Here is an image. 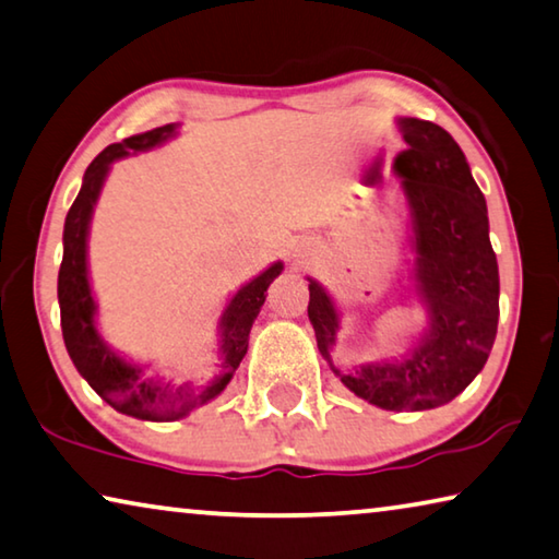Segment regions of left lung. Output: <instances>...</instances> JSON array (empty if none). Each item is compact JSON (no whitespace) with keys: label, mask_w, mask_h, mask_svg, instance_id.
I'll list each match as a JSON object with an SVG mask.
<instances>
[{"label":"left lung","mask_w":559,"mask_h":559,"mask_svg":"<svg viewBox=\"0 0 559 559\" xmlns=\"http://www.w3.org/2000/svg\"><path fill=\"white\" fill-rule=\"evenodd\" d=\"M405 152L395 158L415 228V281L430 328L403 362L368 366L341 383L383 411H428L453 401L480 373L498 333V259L487 236V206L455 139L432 121L403 119ZM318 350L331 360L338 313L311 281Z\"/></svg>","instance_id":"left-lung-1"}]
</instances>
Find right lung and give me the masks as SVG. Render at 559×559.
I'll use <instances>...</instances> for the list:
<instances>
[{
	"label": "right lung",
	"mask_w": 559,
	"mask_h": 559,
	"mask_svg": "<svg viewBox=\"0 0 559 559\" xmlns=\"http://www.w3.org/2000/svg\"><path fill=\"white\" fill-rule=\"evenodd\" d=\"M174 134V123L123 139L121 144L106 146L104 152L88 164L84 174V183L79 197L74 199L64 221V259L59 269V311H61V335L69 350V358L74 360L79 373L86 378V383L99 393L106 403L117 407L119 413L131 415L141 420H179L189 415L193 407L209 403L216 397L228 380L234 378L238 362L243 360L248 350V333L259 316L265 290L278 276L283 265L273 263L269 271H263L259 278L238 290L231 304L221 318V373L211 380L206 388L199 385H171L162 380L148 378L144 370L123 362L121 358L106 348L94 328V298L88 290L86 276V231L88 218H92L94 203L99 199L102 183L109 171V164L127 156L129 152H144L162 144Z\"/></svg>",
	"instance_id": "add662e5"
}]
</instances>
